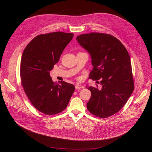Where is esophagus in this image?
I'll use <instances>...</instances> for the list:
<instances>
[{
	"mask_svg": "<svg viewBox=\"0 0 152 152\" xmlns=\"http://www.w3.org/2000/svg\"><path fill=\"white\" fill-rule=\"evenodd\" d=\"M84 86L82 85H79V84H76L75 86V88L76 89H84Z\"/></svg>",
	"mask_w": 152,
	"mask_h": 152,
	"instance_id": "34e87169",
	"label": "esophagus"
}]
</instances>
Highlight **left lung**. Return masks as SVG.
Returning <instances> with one entry per match:
<instances>
[{
    "label": "left lung",
    "instance_id": "left-lung-1",
    "mask_svg": "<svg viewBox=\"0 0 152 152\" xmlns=\"http://www.w3.org/2000/svg\"><path fill=\"white\" fill-rule=\"evenodd\" d=\"M79 44L91 55L94 66L89 78L99 80L102 88L86 87L91 92L87 108L100 118L120 110L133 92L134 84L128 52L115 37L91 33L77 36Z\"/></svg>",
    "mask_w": 152,
    "mask_h": 152
}]
</instances>
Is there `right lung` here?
<instances>
[{"mask_svg": "<svg viewBox=\"0 0 152 152\" xmlns=\"http://www.w3.org/2000/svg\"><path fill=\"white\" fill-rule=\"evenodd\" d=\"M73 36L60 31L38 35L22 54L20 76L24 91L33 107L47 115L65 110L75 91L74 85L54 83L50 76V71Z\"/></svg>", "mask_w": 152, "mask_h": 152, "instance_id": "right-lung-1", "label": "right lung"}]
</instances>
